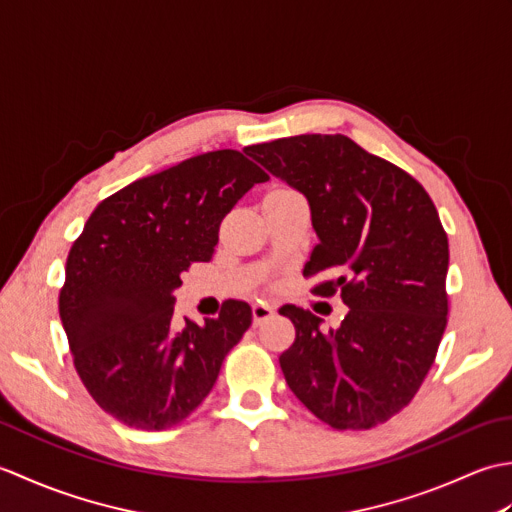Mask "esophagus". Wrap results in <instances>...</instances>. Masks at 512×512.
Here are the masks:
<instances>
[{"instance_id": "1", "label": "esophagus", "mask_w": 512, "mask_h": 512, "mask_svg": "<svg viewBox=\"0 0 512 512\" xmlns=\"http://www.w3.org/2000/svg\"><path fill=\"white\" fill-rule=\"evenodd\" d=\"M273 314H275V306H270V303L259 301V303H255V306H253V321H255V325L270 319V317H273Z\"/></svg>"}]
</instances>
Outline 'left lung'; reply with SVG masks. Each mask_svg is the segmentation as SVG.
<instances>
[{
    "mask_svg": "<svg viewBox=\"0 0 512 512\" xmlns=\"http://www.w3.org/2000/svg\"><path fill=\"white\" fill-rule=\"evenodd\" d=\"M306 195L319 237L303 275L341 290L339 328L284 306L297 339L279 356L286 383L334 429H372L409 405L447 328L449 242L422 184L341 134H303L244 149Z\"/></svg>",
    "mask_w": 512,
    "mask_h": 512,
    "instance_id": "1",
    "label": "left lung"
}]
</instances>
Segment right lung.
<instances>
[{
	"label": "right lung",
	"mask_w": 512,
	"mask_h": 512,
	"mask_svg": "<svg viewBox=\"0 0 512 512\" xmlns=\"http://www.w3.org/2000/svg\"><path fill=\"white\" fill-rule=\"evenodd\" d=\"M268 176L235 149L182 160L96 206L65 262L59 317L85 389L127 427L162 431L209 396L253 323L226 301L204 325L173 323L180 275L209 262L224 215Z\"/></svg>",
	"instance_id": "right-lung-1"
}]
</instances>
